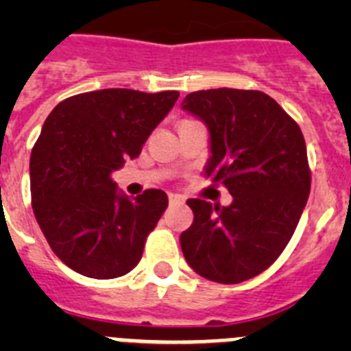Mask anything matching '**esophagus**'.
I'll use <instances>...</instances> for the list:
<instances>
[{
    "label": "esophagus",
    "mask_w": 351,
    "mask_h": 351,
    "mask_svg": "<svg viewBox=\"0 0 351 351\" xmlns=\"http://www.w3.org/2000/svg\"><path fill=\"white\" fill-rule=\"evenodd\" d=\"M169 202L172 204H182L184 202V198L181 197V195H176V193H169Z\"/></svg>",
    "instance_id": "obj_1"
}]
</instances>
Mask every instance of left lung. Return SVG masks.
Instances as JSON below:
<instances>
[{
  "label": "left lung",
  "mask_w": 351,
  "mask_h": 351,
  "mask_svg": "<svg viewBox=\"0 0 351 351\" xmlns=\"http://www.w3.org/2000/svg\"><path fill=\"white\" fill-rule=\"evenodd\" d=\"M182 108L210 133L206 176L234 197L228 207L190 198L193 223L181 234L186 262L216 283L235 285L269 269L295 232L311 170L299 125L253 89L190 93Z\"/></svg>",
  "instance_id": "obj_1"
}]
</instances>
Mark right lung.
I'll return each mask as SVG.
<instances>
[{
    "mask_svg": "<svg viewBox=\"0 0 351 351\" xmlns=\"http://www.w3.org/2000/svg\"><path fill=\"white\" fill-rule=\"evenodd\" d=\"M178 91L101 89L54 107L31 151V206L56 256L71 271L112 280L142 258L145 239L165 213V191L130 200L112 173L137 158Z\"/></svg>",
    "mask_w": 351,
    "mask_h": 351,
    "instance_id": "add662e5",
    "label": "right lung"
}]
</instances>
